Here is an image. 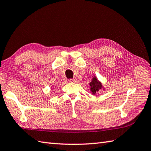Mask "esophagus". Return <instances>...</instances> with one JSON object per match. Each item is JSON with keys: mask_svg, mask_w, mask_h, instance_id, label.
<instances>
[{"mask_svg": "<svg viewBox=\"0 0 151 151\" xmlns=\"http://www.w3.org/2000/svg\"><path fill=\"white\" fill-rule=\"evenodd\" d=\"M69 81H70V82H71V83H75V82H76V81H77V80H76V79H75V78L70 79V80H69Z\"/></svg>", "mask_w": 151, "mask_h": 151, "instance_id": "1", "label": "esophagus"}]
</instances>
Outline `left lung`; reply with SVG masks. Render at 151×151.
I'll return each mask as SVG.
<instances>
[{
    "label": "left lung",
    "instance_id": "1",
    "mask_svg": "<svg viewBox=\"0 0 151 151\" xmlns=\"http://www.w3.org/2000/svg\"><path fill=\"white\" fill-rule=\"evenodd\" d=\"M89 86L91 87V91L93 93H96V92L99 91V89H101L102 88L101 83L99 82V81H97V78H93V80H92L90 84H89Z\"/></svg>",
    "mask_w": 151,
    "mask_h": 151
}]
</instances>
